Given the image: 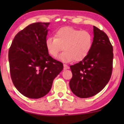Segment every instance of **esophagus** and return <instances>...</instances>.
<instances>
[{"label": "esophagus", "mask_w": 124, "mask_h": 124, "mask_svg": "<svg viewBox=\"0 0 124 124\" xmlns=\"http://www.w3.org/2000/svg\"><path fill=\"white\" fill-rule=\"evenodd\" d=\"M69 69V66L66 65V64H64V70H66V69Z\"/></svg>", "instance_id": "1"}]
</instances>
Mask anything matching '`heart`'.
<instances>
[{"label": "heart", "mask_w": 124, "mask_h": 124, "mask_svg": "<svg viewBox=\"0 0 124 124\" xmlns=\"http://www.w3.org/2000/svg\"><path fill=\"white\" fill-rule=\"evenodd\" d=\"M93 42V35L89 31L64 27L55 32V37L47 38L45 46L48 53L53 57H57L63 47L64 51L59 59L68 62L82 60L90 51Z\"/></svg>", "instance_id": "1"}]
</instances>
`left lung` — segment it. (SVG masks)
I'll return each instance as SVG.
<instances>
[{
	"instance_id": "8db88e82",
	"label": "left lung",
	"mask_w": 124,
	"mask_h": 124,
	"mask_svg": "<svg viewBox=\"0 0 124 124\" xmlns=\"http://www.w3.org/2000/svg\"><path fill=\"white\" fill-rule=\"evenodd\" d=\"M94 27L93 46L86 57L70 66L72 78L69 86L78 97L94 96L104 89L111 78L113 64V47L104 31Z\"/></svg>"
}]
</instances>
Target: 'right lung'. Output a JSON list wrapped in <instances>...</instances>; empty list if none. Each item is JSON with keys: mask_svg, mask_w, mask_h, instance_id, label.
I'll return each mask as SVG.
<instances>
[{"mask_svg": "<svg viewBox=\"0 0 124 124\" xmlns=\"http://www.w3.org/2000/svg\"><path fill=\"white\" fill-rule=\"evenodd\" d=\"M49 25H28L16 35L8 52L13 84L21 94L31 99L48 94L54 79L63 69L62 62L52 58L46 47Z\"/></svg>", "mask_w": 124, "mask_h": 124, "instance_id": "obj_1", "label": "right lung"}]
</instances>
